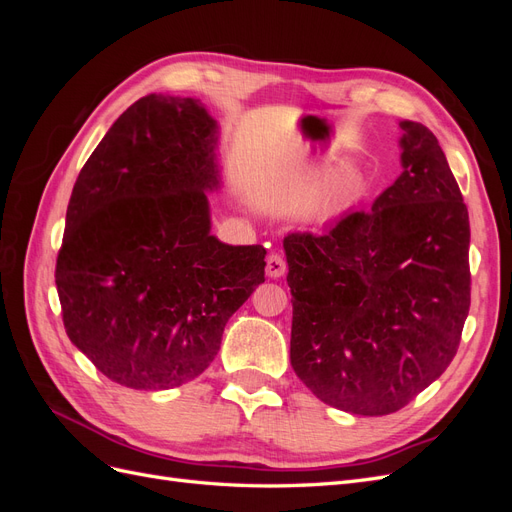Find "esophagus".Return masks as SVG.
Here are the masks:
<instances>
[{
  "label": "esophagus",
  "mask_w": 512,
  "mask_h": 512,
  "mask_svg": "<svg viewBox=\"0 0 512 512\" xmlns=\"http://www.w3.org/2000/svg\"><path fill=\"white\" fill-rule=\"evenodd\" d=\"M286 271H288V265H286L284 256L269 254V258H267V275L273 277V280H280V277L286 275Z\"/></svg>",
  "instance_id": "34e87169"
}]
</instances>
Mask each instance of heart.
<instances>
[{
	"label": "heart",
	"mask_w": 512,
	"mask_h": 512,
	"mask_svg": "<svg viewBox=\"0 0 512 512\" xmlns=\"http://www.w3.org/2000/svg\"><path fill=\"white\" fill-rule=\"evenodd\" d=\"M367 190L365 175L361 168L352 164L339 168L333 177H329L320 185V190L312 198V211L314 213H339L352 205L359 203Z\"/></svg>",
	"instance_id": "1"
}]
</instances>
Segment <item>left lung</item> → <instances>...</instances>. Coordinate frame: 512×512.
<instances>
[{
    "label": "left lung",
    "mask_w": 512,
    "mask_h": 512,
    "mask_svg": "<svg viewBox=\"0 0 512 512\" xmlns=\"http://www.w3.org/2000/svg\"><path fill=\"white\" fill-rule=\"evenodd\" d=\"M401 175L322 235L284 237L290 363L344 412H397L455 359L470 312V220L438 138L399 121Z\"/></svg>",
    "instance_id": "8db88e82"
}]
</instances>
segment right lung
Returning <instances> with one entry per match:
<instances>
[{"label": "right lung", "instance_id": "right-lung-1", "mask_svg": "<svg viewBox=\"0 0 512 512\" xmlns=\"http://www.w3.org/2000/svg\"><path fill=\"white\" fill-rule=\"evenodd\" d=\"M218 130L194 98L145 96L74 183L55 269L64 327L128 389H173L203 374L228 318L265 282V247L211 235Z\"/></svg>", "mask_w": 512, "mask_h": 512}]
</instances>
